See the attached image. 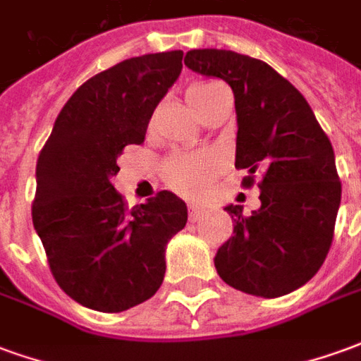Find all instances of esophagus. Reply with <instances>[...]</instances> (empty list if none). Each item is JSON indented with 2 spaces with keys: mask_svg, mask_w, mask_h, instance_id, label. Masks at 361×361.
I'll return each instance as SVG.
<instances>
[{
  "mask_svg": "<svg viewBox=\"0 0 361 361\" xmlns=\"http://www.w3.org/2000/svg\"><path fill=\"white\" fill-rule=\"evenodd\" d=\"M203 209H199V207H189V220H199L201 216H203Z\"/></svg>",
  "mask_w": 361,
  "mask_h": 361,
  "instance_id": "1",
  "label": "esophagus"
}]
</instances>
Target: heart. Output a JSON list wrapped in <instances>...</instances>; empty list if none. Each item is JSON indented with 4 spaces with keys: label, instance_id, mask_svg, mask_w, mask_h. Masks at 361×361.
<instances>
[{
    "label": "heart",
    "instance_id": "b5f03b06",
    "mask_svg": "<svg viewBox=\"0 0 361 361\" xmlns=\"http://www.w3.org/2000/svg\"><path fill=\"white\" fill-rule=\"evenodd\" d=\"M216 85L211 82H199L189 87L185 96H188L189 106L201 114L203 108L209 104L212 96V90ZM219 158L211 152H201V154H180L173 157L166 164L164 176L168 185L176 189L178 193L185 197H199L203 193L204 185L209 183L214 173L219 172Z\"/></svg>",
    "mask_w": 361,
    "mask_h": 361
}]
</instances>
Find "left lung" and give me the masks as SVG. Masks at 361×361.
I'll use <instances>...</instances> for the list:
<instances>
[{"label":"left lung","mask_w":361,"mask_h":361,"mask_svg":"<svg viewBox=\"0 0 361 361\" xmlns=\"http://www.w3.org/2000/svg\"><path fill=\"white\" fill-rule=\"evenodd\" d=\"M185 66L216 77L234 92L235 168L261 172V207L243 216L240 204L224 211L234 234L214 255L226 284L259 298L290 294L321 269L333 243L341 207L334 150L307 100L261 59L230 50H189Z\"/></svg>","instance_id":"1"}]
</instances>
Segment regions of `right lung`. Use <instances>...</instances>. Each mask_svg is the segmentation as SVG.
<instances>
[{
  "label": "right lung",
  "instance_id": "right-lung-1",
  "mask_svg": "<svg viewBox=\"0 0 361 361\" xmlns=\"http://www.w3.org/2000/svg\"><path fill=\"white\" fill-rule=\"evenodd\" d=\"M181 58L145 54L90 77L40 150L32 224L59 288L89 310L119 313L157 294L166 245L188 222V204L172 191L129 211L111 183L121 150L145 141Z\"/></svg>",
  "mask_w": 361,
  "mask_h": 361
}]
</instances>
